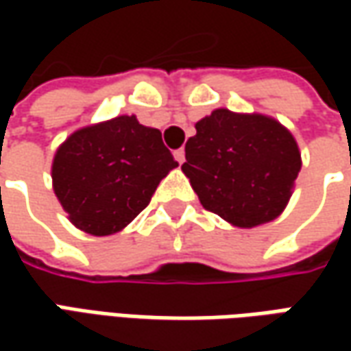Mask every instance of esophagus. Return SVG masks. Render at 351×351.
Masks as SVG:
<instances>
[{
	"label": "esophagus",
	"mask_w": 351,
	"mask_h": 351,
	"mask_svg": "<svg viewBox=\"0 0 351 351\" xmlns=\"http://www.w3.org/2000/svg\"><path fill=\"white\" fill-rule=\"evenodd\" d=\"M173 158H176V160H178L180 164H183V162H185V150H183V148L176 150V152H173Z\"/></svg>",
	"instance_id": "1"
}]
</instances>
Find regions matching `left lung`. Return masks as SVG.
<instances>
[{
	"label": "left lung",
	"mask_w": 351,
	"mask_h": 351,
	"mask_svg": "<svg viewBox=\"0 0 351 351\" xmlns=\"http://www.w3.org/2000/svg\"><path fill=\"white\" fill-rule=\"evenodd\" d=\"M185 142L183 173L201 205L240 228L281 215L301 171L299 146L265 115L215 109Z\"/></svg>",
	"instance_id": "obj_1"
}]
</instances>
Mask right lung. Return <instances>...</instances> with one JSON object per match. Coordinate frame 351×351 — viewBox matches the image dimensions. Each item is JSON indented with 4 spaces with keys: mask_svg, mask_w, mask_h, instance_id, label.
<instances>
[{
    "mask_svg": "<svg viewBox=\"0 0 351 351\" xmlns=\"http://www.w3.org/2000/svg\"><path fill=\"white\" fill-rule=\"evenodd\" d=\"M176 166L158 128L123 115L70 134L54 156L52 183L72 224L107 236L148 207Z\"/></svg>",
    "mask_w": 351,
    "mask_h": 351,
    "instance_id": "right-lung-1",
    "label": "right lung"
}]
</instances>
